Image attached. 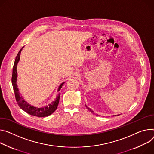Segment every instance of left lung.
<instances>
[{
  "instance_id": "8db88e82",
  "label": "left lung",
  "mask_w": 154,
  "mask_h": 154,
  "mask_svg": "<svg viewBox=\"0 0 154 154\" xmlns=\"http://www.w3.org/2000/svg\"><path fill=\"white\" fill-rule=\"evenodd\" d=\"M86 107H87V109H88V110H90V112H91V113H93V114H94V112H93V110H91V109H90V108H88V107H87V106H86Z\"/></svg>"
}]
</instances>
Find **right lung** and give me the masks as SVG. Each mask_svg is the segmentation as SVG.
<instances>
[{"label": "right lung", "mask_w": 154, "mask_h": 154, "mask_svg": "<svg viewBox=\"0 0 154 154\" xmlns=\"http://www.w3.org/2000/svg\"><path fill=\"white\" fill-rule=\"evenodd\" d=\"M24 48L22 47L21 49L18 52L17 56L16 57L15 63H14L13 67V72H12V77H11V83L13 85V91L14 93H15V98L16 101L17 102L18 105L19 107L25 111L26 112L27 114H29L31 116H36L38 117H47L51 114H53L54 112L56 110V109H57L59 101H60V94L57 96V99L54 101H53L51 104H49L48 106L44 107L42 108H38V107H35L34 106H32L29 105L27 102H26L22 96H20V93L18 91V89L17 88V64L20 60V54L22 49ZM64 84V83H61L60 86L59 87L58 91L60 90V89L62 88L63 85Z\"/></svg>", "instance_id": "1"}]
</instances>
